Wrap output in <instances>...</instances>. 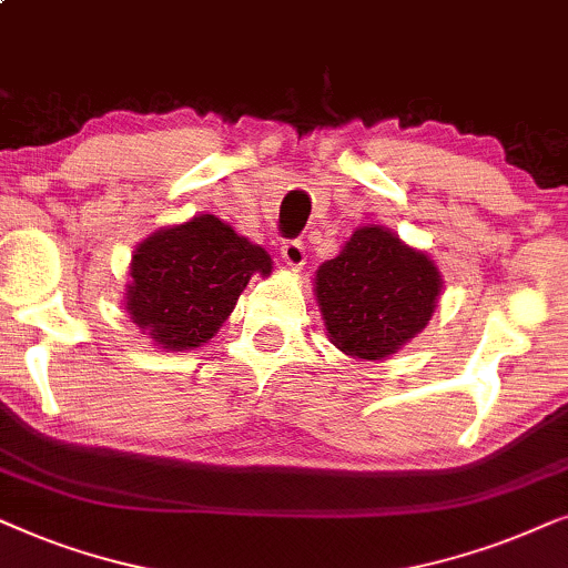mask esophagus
Masks as SVG:
<instances>
[{"label": "esophagus", "mask_w": 568, "mask_h": 568, "mask_svg": "<svg viewBox=\"0 0 568 568\" xmlns=\"http://www.w3.org/2000/svg\"><path fill=\"white\" fill-rule=\"evenodd\" d=\"M280 254H283V260L288 267L293 270H301L306 264V248H304V241L298 239H291L285 241L283 248H280Z\"/></svg>", "instance_id": "esophagus-1"}]
</instances>
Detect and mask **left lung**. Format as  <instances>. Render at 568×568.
Wrapping results in <instances>:
<instances>
[{
	"instance_id": "obj_1",
	"label": "left lung",
	"mask_w": 568,
	"mask_h": 568,
	"mask_svg": "<svg viewBox=\"0 0 568 568\" xmlns=\"http://www.w3.org/2000/svg\"><path fill=\"white\" fill-rule=\"evenodd\" d=\"M442 288L434 260L382 225L355 231L314 277L332 345L363 361L387 358L418 335Z\"/></svg>"
}]
</instances>
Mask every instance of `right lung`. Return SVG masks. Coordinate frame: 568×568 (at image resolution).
Listing matches in <instances>:
<instances>
[{
  "mask_svg": "<svg viewBox=\"0 0 568 568\" xmlns=\"http://www.w3.org/2000/svg\"><path fill=\"white\" fill-rule=\"evenodd\" d=\"M254 272H272L262 246L221 217L196 215L134 248L126 312L158 347L192 351L223 327Z\"/></svg>",
  "mask_w": 568,
  "mask_h": 568,
  "instance_id": "right-lung-1",
  "label": "right lung"
}]
</instances>
